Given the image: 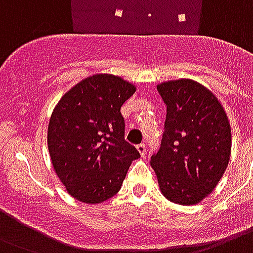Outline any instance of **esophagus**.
Returning a JSON list of instances; mask_svg holds the SVG:
<instances>
[{
  "label": "esophagus",
  "mask_w": 253,
  "mask_h": 253,
  "mask_svg": "<svg viewBox=\"0 0 253 253\" xmlns=\"http://www.w3.org/2000/svg\"><path fill=\"white\" fill-rule=\"evenodd\" d=\"M137 150H138V153H140L141 157H145V154H146V148H145L144 144L137 145Z\"/></svg>",
  "instance_id": "esophagus-1"
}]
</instances>
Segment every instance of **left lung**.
<instances>
[{
	"mask_svg": "<svg viewBox=\"0 0 253 253\" xmlns=\"http://www.w3.org/2000/svg\"><path fill=\"white\" fill-rule=\"evenodd\" d=\"M166 104L161 148L150 158L161 194L193 206L214 191L231 157V125L218 97L193 79L164 82Z\"/></svg>",
	"mask_w": 253,
	"mask_h": 253,
	"instance_id": "1",
	"label": "left lung"
}]
</instances>
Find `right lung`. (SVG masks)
I'll return each mask as SVG.
<instances>
[{"mask_svg":"<svg viewBox=\"0 0 253 253\" xmlns=\"http://www.w3.org/2000/svg\"><path fill=\"white\" fill-rule=\"evenodd\" d=\"M136 85L112 74L88 76L64 93L52 111L47 146L52 168L76 201L97 205L121 189L140 153L124 140L121 105Z\"/></svg>","mask_w":253,"mask_h":253,"instance_id":"1","label":"right lung"}]
</instances>
